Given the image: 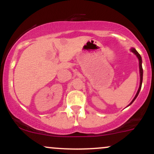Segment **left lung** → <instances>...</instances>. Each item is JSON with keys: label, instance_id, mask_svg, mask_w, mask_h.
Instances as JSON below:
<instances>
[{"label": "left lung", "instance_id": "1", "mask_svg": "<svg viewBox=\"0 0 154 154\" xmlns=\"http://www.w3.org/2000/svg\"><path fill=\"white\" fill-rule=\"evenodd\" d=\"M131 51H132V53H134V54H135L136 55V56H137V59H138V60H139L140 77V86H139V88H138V91H137V93H136V95H135V98H133V100H132L131 103H130V104H129V106L131 105V104H132V103H133V101L136 99V98H137V95H138V94H139L140 91V89H141V86H142V82H143V67H142V58H141L140 55V54H138V52H137V51H136L135 48H131Z\"/></svg>", "mask_w": 154, "mask_h": 154}]
</instances>
